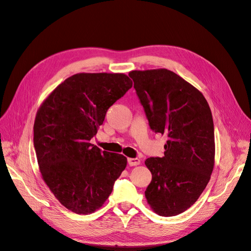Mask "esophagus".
<instances>
[{"mask_svg":"<svg viewBox=\"0 0 251 251\" xmlns=\"http://www.w3.org/2000/svg\"><path fill=\"white\" fill-rule=\"evenodd\" d=\"M128 164L129 166H139L141 164V159L140 158H128Z\"/></svg>","mask_w":251,"mask_h":251,"instance_id":"obj_1","label":"esophagus"}]
</instances>
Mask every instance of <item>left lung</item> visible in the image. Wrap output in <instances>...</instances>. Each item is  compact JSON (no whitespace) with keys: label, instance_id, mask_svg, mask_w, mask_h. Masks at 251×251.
<instances>
[{"label":"left lung","instance_id":"1","mask_svg":"<svg viewBox=\"0 0 251 251\" xmlns=\"http://www.w3.org/2000/svg\"><path fill=\"white\" fill-rule=\"evenodd\" d=\"M134 88L152 130L167 135L163 157L145 165L152 180L145 191L159 216L187 211L204 191L215 165L213 116L202 93L167 69L131 71Z\"/></svg>","mask_w":251,"mask_h":251}]
</instances>
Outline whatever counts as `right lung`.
Masks as SVG:
<instances>
[{
  "instance_id": "1",
  "label": "right lung",
  "mask_w": 251,
  "mask_h": 251,
  "mask_svg": "<svg viewBox=\"0 0 251 251\" xmlns=\"http://www.w3.org/2000/svg\"><path fill=\"white\" fill-rule=\"evenodd\" d=\"M131 86L123 73H78L56 87L36 112L33 141L42 178L73 213L99 209L126 168L123 154L101 151L90 141L107 109Z\"/></svg>"
}]
</instances>
